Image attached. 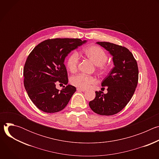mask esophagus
<instances>
[{
  "label": "esophagus",
  "instance_id": "obj_1",
  "mask_svg": "<svg viewBox=\"0 0 159 159\" xmlns=\"http://www.w3.org/2000/svg\"><path fill=\"white\" fill-rule=\"evenodd\" d=\"M77 90H79V91H82V92H85L86 91L85 89H80V88H77Z\"/></svg>",
  "mask_w": 159,
  "mask_h": 159
}]
</instances>
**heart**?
I'll return each instance as SVG.
<instances>
[{"label":"heart","instance_id":"b5f03b06","mask_svg":"<svg viewBox=\"0 0 159 159\" xmlns=\"http://www.w3.org/2000/svg\"><path fill=\"white\" fill-rule=\"evenodd\" d=\"M85 56L91 60L95 65H98L99 69L102 71H106L108 66L106 61L108 59L107 53L98 46H90L84 50ZM79 62V55L77 52H72L67 58L66 66L71 72H76ZM97 82L96 78L92 76L87 75L84 74H79L73 76L70 79L71 84L80 89H85Z\"/></svg>","mask_w":159,"mask_h":159}]
</instances>
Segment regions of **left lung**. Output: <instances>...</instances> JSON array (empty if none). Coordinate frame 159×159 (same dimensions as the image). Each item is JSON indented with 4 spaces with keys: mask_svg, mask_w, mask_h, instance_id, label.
Wrapping results in <instances>:
<instances>
[{
    "mask_svg": "<svg viewBox=\"0 0 159 159\" xmlns=\"http://www.w3.org/2000/svg\"><path fill=\"white\" fill-rule=\"evenodd\" d=\"M112 56L115 66L102 80L107 93L96 92V98L89 102L94 112L111 116L121 111L131 99L139 80L137 62L126 48L109 42H97Z\"/></svg>",
    "mask_w": 159,
    "mask_h": 159,
    "instance_id": "obj_1",
    "label": "left lung"
}]
</instances>
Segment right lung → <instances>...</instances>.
<instances>
[{"label": "right lung", "mask_w": 159, "mask_h": 159, "mask_svg": "<svg viewBox=\"0 0 159 159\" xmlns=\"http://www.w3.org/2000/svg\"><path fill=\"white\" fill-rule=\"evenodd\" d=\"M86 41L78 38L49 39L38 44L30 53L24 67V85L30 99L39 109L57 112L69 103L76 88L67 85L60 90L56 83L68 84L65 58Z\"/></svg>", "instance_id": "add662e5"}]
</instances>
